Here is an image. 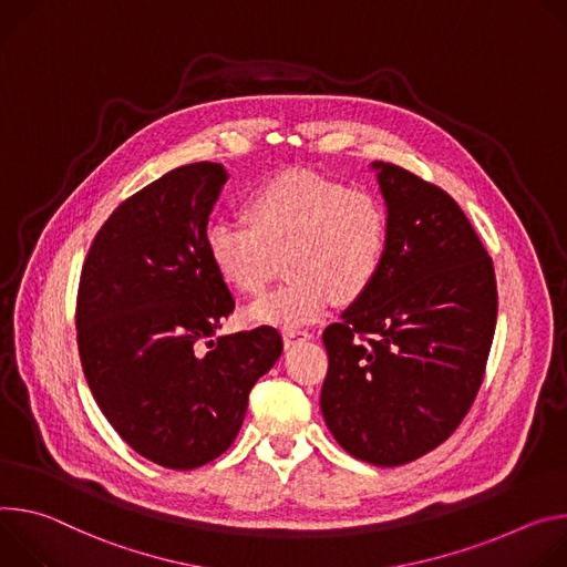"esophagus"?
I'll return each instance as SVG.
<instances>
[{
	"mask_svg": "<svg viewBox=\"0 0 567 567\" xmlns=\"http://www.w3.org/2000/svg\"><path fill=\"white\" fill-rule=\"evenodd\" d=\"M312 338V333H308V331H299V329H292V331H286L284 333V342H286V347H292L295 342H299V340H310Z\"/></svg>",
	"mask_w": 567,
	"mask_h": 567,
	"instance_id": "34e87169",
	"label": "esophagus"
}]
</instances>
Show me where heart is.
<instances>
[{"label": "heart", "mask_w": 567, "mask_h": 567, "mask_svg": "<svg viewBox=\"0 0 567 567\" xmlns=\"http://www.w3.org/2000/svg\"><path fill=\"white\" fill-rule=\"evenodd\" d=\"M247 223L216 220L207 251L238 292L259 295L279 268L290 277L247 308V320L279 329L318 322L331 299L349 303L379 277L388 212L379 198L312 173H284L247 203Z\"/></svg>", "instance_id": "obj_1"}]
</instances>
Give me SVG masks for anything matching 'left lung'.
Returning a JSON list of instances; mask_svg holds the SVG:
<instances>
[{"instance_id": "left-lung-1", "label": "left lung", "mask_w": 567, "mask_h": 567, "mask_svg": "<svg viewBox=\"0 0 567 567\" xmlns=\"http://www.w3.org/2000/svg\"><path fill=\"white\" fill-rule=\"evenodd\" d=\"M388 212L383 268L324 331L320 408L336 442L373 466L408 464L455 432L484 375L495 272L460 205L414 173L373 162Z\"/></svg>"}]
</instances>
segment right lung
Returning a JSON list of instances; mask_svg holds the SVG:
<instances>
[{"label":"right lung","instance_id":"right-lung-1","mask_svg":"<svg viewBox=\"0 0 567 567\" xmlns=\"http://www.w3.org/2000/svg\"><path fill=\"white\" fill-rule=\"evenodd\" d=\"M227 179L216 162L168 171L112 212L81 275L76 329L87 385L123 442L173 471L198 468L231 446L249 390L284 351L272 327L214 340L234 310L207 251Z\"/></svg>","mask_w":567,"mask_h":567}]
</instances>
